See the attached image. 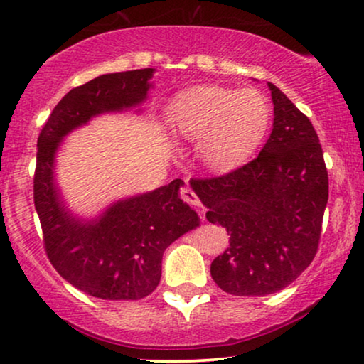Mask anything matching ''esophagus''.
Returning <instances> with one entry per match:
<instances>
[{"label":"esophagus","instance_id":"obj_1","mask_svg":"<svg viewBox=\"0 0 364 364\" xmlns=\"http://www.w3.org/2000/svg\"><path fill=\"white\" fill-rule=\"evenodd\" d=\"M180 196H181L183 201H186L188 204H193V206H201V201H199L198 194L194 193L191 188H188V186L186 188H181L180 189Z\"/></svg>","mask_w":364,"mask_h":364}]
</instances>
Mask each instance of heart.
I'll return each instance as SVG.
<instances>
[{
	"mask_svg": "<svg viewBox=\"0 0 364 364\" xmlns=\"http://www.w3.org/2000/svg\"><path fill=\"white\" fill-rule=\"evenodd\" d=\"M270 114L267 95L257 89L201 85L175 97L168 122L178 136L199 141V158L209 170L224 173L257 148Z\"/></svg>",
	"mask_w": 364,
	"mask_h": 364,
	"instance_id": "obj_1",
	"label": "heart"
}]
</instances>
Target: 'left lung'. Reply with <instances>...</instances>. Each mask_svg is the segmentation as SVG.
I'll return each instance as SVG.
<instances>
[{
	"label": "left lung",
	"instance_id": "1",
	"mask_svg": "<svg viewBox=\"0 0 364 364\" xmlns=\"http://www.w3.org/2000/svg\"><path fill=\"white\" fill-rule=\"evenodd\" d=\"M274 129L257 156L191 186L226 228L229 247L211 264V277L231 295L262 296L285 289L314 260L328 203V171L309 117L269 84Z\"/></svg>",
	"mask_w": 364,
	"mask_h": 364
}]
</instances>
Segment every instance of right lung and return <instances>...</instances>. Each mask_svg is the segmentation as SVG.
<instances>
[{"label":"right lung","instance_id":"obj_1","mask_svg":"<svg viewBox=\"0 0 364 364\" xmlns=\"http://www.w3.org/2000/svg\"><path fill=\"white\" fill-rule=\"evenodd\" d=\"M153 69L105 74L68 92L38 138L34 206L44 250L60 277L104 300H140L160 284L161 259L173 240L198 226V214L183 203L181 180L119 201L99 221L82 224L65 213L53 181L60 138L102 112L145 100Z\"/></svg>","mask_w":364,"mask_h":364}]
</instances>
